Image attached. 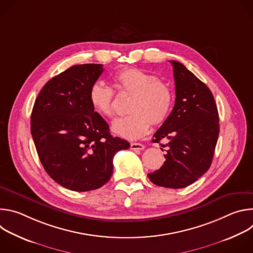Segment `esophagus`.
<instances>
[{
    "label": "esophagus",
    "instance_id": "1",
    "mask_svg": "<svg viewBox=\"0 0 253 253\" xmlns=\"http://www.w3.org/2000/svg\"><path fill=\"white\" fill-rule=\"evenodd\" d=\"M130 148L132 150H143L144 148H145V146H144L141 143H131Z\"/></svg>",
    "mask_w": 253,
    "mask_h": 253
}]
</instances>
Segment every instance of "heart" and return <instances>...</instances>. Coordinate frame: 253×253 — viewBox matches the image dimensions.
<instances>
[{
    "label": "heart",
    "mask_w": 253,
    "mask_h": 253,
    "mask_svg": "<svg viewBox=\"0 0 253 253\" xmlns=\"http://www.w3.org/2000/svg\"><path fill=\"white\" fill-rule=\"evenodd\" d=\"M115 88L130 95L127 103L128 114L114 120L112 130L128 140H136L148 132L153 125L163 123L172 108L173 93L170 87L148 72L128 68L121 70L113 78ZM93 109L102 116L114 114V91L102 82L94 83L89 91Z\"/></svg>",
    "instance_id": "obj_1"
}]
</instances>
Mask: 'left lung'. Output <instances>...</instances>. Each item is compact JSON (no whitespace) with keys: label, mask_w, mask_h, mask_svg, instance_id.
Here are the masks:
<instances>
[{"label":"left lung","mask_w":253,"mask_h":253,"mask_svg":"<svg viewBox=\"0 0 253 253\" xmlns=\"http://www.w3.org/2000/svg\"><path fill=\"white\" fill-rule=\"evenodd\" d=\"M169 62L175 104L152 140L167 138L168 150L162 167L149 173L148 178L158 186L179 189L194 183L209 169L219 135V117L209 88L183 64Z\"/></svg>","instance_id":"left-lung-1"}]
</instances>
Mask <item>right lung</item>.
Masks as SVG:
<instances>
[{"label":"right lung","instance_id":"right-lung-1","mask_svg":"<svg viewBox=\"0 0 253 253\" xmlns=\"http://www.w3.org/2000/svg\"><path fill=\"white\" fill-rule=\"evenodd\" d=\"M101 64L75 65L49 80L35 101L31 133L40 161L61 186L78 192L106 184L114 155L128 141L110 134L109 125L89 101Z\"/></svg>","mask_w":253,"mask_h":253}]
</instances>
